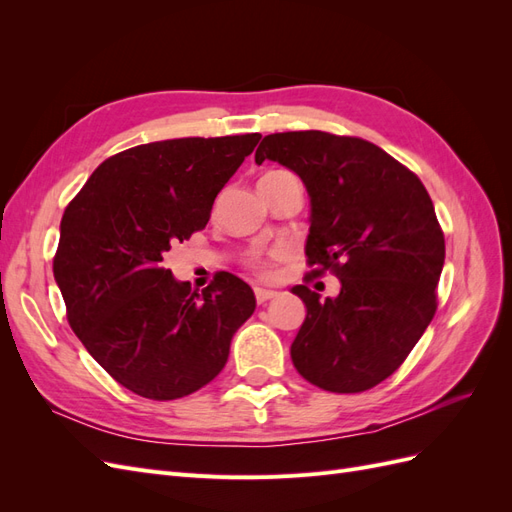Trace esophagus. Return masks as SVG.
Listing matches in <instances>:
<instances>
[{"mask_svg":"<svg viewBox=\"0 0 512 512\" xmlns=\"http://www.w3.org/2000/svg\"><path fill=\"white\" fill-rule=\"evenodd\" d=\"M254 294H256V301H258V303H267V301H271V299L277 297L275 290H267V288H256Z\"/></svg>","mask_w":512,"mask_h":512,"instance_id":"1","label":"esophagus"}]
</instances>
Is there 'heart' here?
Segmentation results:
<instances>
[{
    "label": "heart",
    "mask_w": 512,
    "mask_h": 512,
    "mask_svg": "<svg viewBox=\"0 0 512 512\" xmlns=\"http://www.w3.org/2000/svg\"><path fill=\"white\" fill-rule=\"evenodd\" d=\"M273 173H282V170H273ZM273 173H267V175H273ZM252 267L258 269L260 273H267V260L262 258V254H252Z\"/></svg>",
    "instance_id": "1"
}]
</instances>
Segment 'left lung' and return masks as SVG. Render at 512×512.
I'll return each mask as SVG.
<instances>
[{
	"mask_svg": "<svg viewBox=\"0 0 512 512\" xmlns=\"http://www.w3.org/2000/svg\"><path fill=\"white\" fill-rule=\"evenodd\" d=\"M265 160L301 177L312 205L307 262L342 282L324 301L292 288L307 307L292 363L324 391H367L406 361L436 314L444 267L436 209L412 170L363 138L269 134L256 149V164Z\"/></svg>",
	"mask_w": 512,
	"mask_h": 512,
	"instance_id": "1",
	"label": "left lung"
}]
</instances>
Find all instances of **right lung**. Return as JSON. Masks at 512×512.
I'll return each mask as SVG.
<instances>
[{
    "label": "right lung",
    "instance_id": "obj_1",
    "mask_svg": "<svg viewBox=\"0 0 512 512\" xmlns=\"http://www.w3.org/2000/svg\"><path fill=\"white\" fill-rule=\"evenodd\" d=\"M260 134L173 138L104 160L66 207L53 260L68 322L121 386L147 399L203 389L254 314L252 288L220 271L196 292L164 269L205 228L215 196Z\"/></svg>",
    "mask_w": 512,
    "mask_h": 512
}]
</instances>
